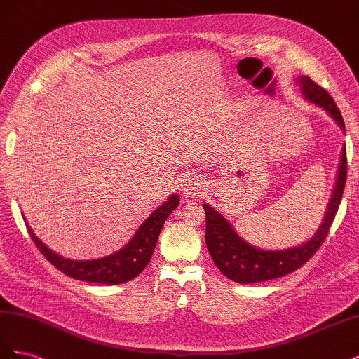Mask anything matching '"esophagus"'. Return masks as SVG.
<instances>
[{
  "label": "esophagus",
  "instance_id": "34e87169",
  "mask_svg": "<svg viewBox=\"0 0 359 359\" xmlns=\"http://www.w3.org/2000/svg\"><path fill=\"white\" fill-rule=\"evenodd\" d=\"M205 190V182L199 175H191L182 182L181 191L186 198L201 196V193Z\"/></svg>",
  "mask_w": 359,
  "mask_h": 359
}]
</instances>
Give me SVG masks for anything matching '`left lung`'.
Segmentation results:
<instances>
[{
	"mask_svg": "<svg viewBox=\"0 0 359 359\" xmlns=\"http://www.w3.org/2000/svg\"><path fill=\"white\" fill-rule=\"evenodd\" d=\"M297 83H299V90L304 99L322 107L325 112H328L344 132V121L332 97L322 86L313 82L309 76H301V78L297 79ZM346 145H343L335 186L327 211H325L323 222L320 223L316 233L307 243L297 247L285 250L257 248L243 240L235 232L232 224L219 211L212 208L211 205L203 203L206 215L205 243L214 264L222 271V274L241 285L259 283V281L285 277L310 260L325 241V238H327L334 217L337 211H339L346 184Z\"/></svg>",
	"mask_w": 359,
	"mask_h": 359,
	"instance_id": "1",
	"label": "left lung"
}]
</instances>
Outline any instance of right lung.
I'll use <instances>...</instances> for the list:
<instances>
[{
  "label": "right lung",
  "mask_w": 359,
  "mask_h": 359,
  "mask_svg": "<svg viewBox=\"0 0 359 359\" xmlns=\"http://www.w3.org/2000/svg\"><path fill=\"white\" fill-rule=\"evenodd\" d=\"M178 203V194H170L169 199L158 206L157 210H154V212L140 224L132 240L121 250H118V252L109 256L93 260H73L60 256L58 253L52 252L45 243L39 240L27 220L25 224L32 241L39 247L41 255L53 266L58 268L61 273L76 280L88 281V283L121 285L126 283V281L133 280L145 269L151 260V256H153L161 227L165 224L169 214L177 208Z\"/></svg>",
  "instance_id": "add662e5"
}]
</instances>
